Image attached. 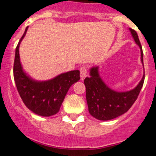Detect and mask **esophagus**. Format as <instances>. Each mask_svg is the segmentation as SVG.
<instances>
[{"label": "esophagus", "mask_w": 156, "mask_h": 156, "mask_svg": "<svg viewBox=\"0 0 156 156\" xmlns=\"http://www.w3.org/2000/svg\"><path fill=\"white\" fill-rule=\"evenodd\" d=\"M80 79L81 80H83L84 78L87 76V67L85 65H83L80 68Z\"/></svg>", "instance_id": "obj_1"}]
</instances>
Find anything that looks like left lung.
<instances>
[{
    "label": "left lung",
    "instance_id": "left-lung-1",
    "mask_svg": "<svg viewBox=\"0 0 156 156\" xmlns=\"http://www.w3.org/2000/svg\"><path fill=\"white\" fill-rule=\"evenodd\" d=\"M136 43L140 46L141 60H143V49L138 35L136 31L130 29ZM144 82V76L137 87L129 92H118L109 88L99 76L98 67L90 70V76L84 79L86 87V100L88 112L96 119L109 120L123 115L131 108L137 98Z\"/></svg>",
    "mask_w": 156,
    "mask_h": 156
}]
</instances>
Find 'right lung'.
I'll return each instance as SVG.
<instances>
[{"mask_svg": "<svg viewBox=\"0 0 156 156\" xmlns=\"http://www.w3.org/2000/svg\"><path fill=\"white\" fill-rule=\"evenodd\" d=\"M28 27L16 48L13 76L17 91L25 106L35 114L51 116L60 111L69 87L80 79L78 70L62 73L48 81H35L23 72L20 64L19 46Z\"/></svg>", "mask_w": 156, "mask_h": 156, "instance_id": "add662e5", "label": "right lung"}]
</instances>
